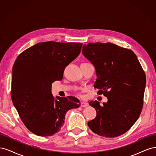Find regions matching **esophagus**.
<instances>
[{
    "instance_id": "esophagus-1",
    "label": "esophagus",
    "mask_w": 156,
    "mask_h": 156,
    "mask_svg": "<svg viewBox=\"0 0 156 156\" xmlns=\"http://www.w3.org/2000/svg\"><path fill=\"white\" fill-rule=\"evenodd\" d=\"M87 106H88V103H87L85 101H82L81 103V107H86Z\"/></svg>"
}]
</instances>
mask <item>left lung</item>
Instances as JSON below:
<instances>
[{
    "instance_id": "left-lung-1",
    "label": "left lung",
    "mask_w": 156,
    "mask_h": 156,
    "mask_svg": "<svg viewBox=\"0 0 156 156\" xmlns=\"http://www.w3.org/2000/svg\"><path fill=\"white\" fill-rule=\"evenodd\" d=\"M82 52L96 69L94 87L108 100L103 106L96 100L89 103L97 115L88 127L105 137L125 133L137 120L143 106L146 76L137 57L131 50L111 43L84 44Z\"/></svg>"
}]
</instances>
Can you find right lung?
<instances>
[{"label":"right lung","instance_id":"add662e5","mask_svg":"<svg viewBox=\"0 0 156 156\" xmlns=\"http://www.w3.org/2000/svg\"><path fill=\"white\" fill-rule=\"evenodd\" d=\"M81 43L41 42L17 56L12 69L11 98L22 122L41 136L57 133L68 111L81 105L73 96L56 99L51 85L63 77L65 68L81 52Z\"/></svg>","mask_w":156,"mask_h":156}]
</instances>
